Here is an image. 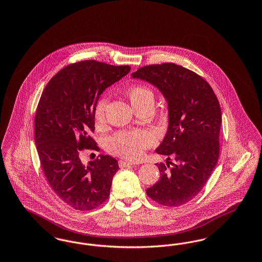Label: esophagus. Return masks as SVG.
<instances>
[{
	"instance_id": "1",
	"label": "esophagus",
	"mask_w": 262,
	"mask_h": 262,
	"mask_svg": "<svg viewBox=\"0 0 262 262\" xmlns=\"http://www.w3.org/2000/svg\"><path fill=\"white\" fill-rule=\"evenodd\" d=\"M137 163L132 162V161H125V160H120L119 161V165H120V167H122V168H125V167H127V166H134V165H136Z\"/></svg>"
}]
</instances>
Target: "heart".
<instances>
[{
  "label": "heart",
  "instance_id": "1",
  "mask_svg": "<svg viewBox=\"0 0 262 262\" xmlns=\"http://www.w3.org/2000/svg\"><path fill=\"white\" fill-rule=\"evenodd\" d=\"M125 95L136 111L145 107L152 108L154 105V93L146 85H133L126 89ZM106 107L107 99L99 100L95 106L93 117L97 127H101L105 123ZM155 142L156 138L149 130H125L112 137L109 140L108 147L113 154L128 159H137L143 155L145 150L153 146Z\"/></svg>",
  "mask_w": 262,
  "mask_h": 262
}]
</instances>
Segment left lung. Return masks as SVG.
Listing matches in <instances>:
<instances>
[{"mask_svg": "<svg viewBox=\"0 0 262 262\" xmlns=\"http://www.w3.org/2000/svg\"><path fill=\"white\" fill-rule=\"evenodd\" d=\"M132 77L155 86L168 104L167 133L156 149L168 159L156 164L161 177L146 193L165 206L183 205L200 193L218 161L219 102L201 76L172 62L143 67Z\"/></svg>", "mask_w": 262, "mask_h": 262, "instance_id": "8db88e82", "label": "left lung"}]
</instances>
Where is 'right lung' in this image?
<instances>
[{"label": "right lung", "instance_id": "add662e5", "mask_svg": "<svg viewBox=\"0 0 262 262\" xmlns=\"http://www.w3.org/2000/svg\"><path fill=\"white\" fill-rule=\"evenodd\" d=\"M130 67L82 61L63 68L44 89L35 115V144L42 170L55 193L76 210H91L110 195L118 161L99 155L83 164L80 150L97 149L94 109L106 88Z\"/></svg>", "mask_w": 262, "mask_h": 262}]
</instances>
